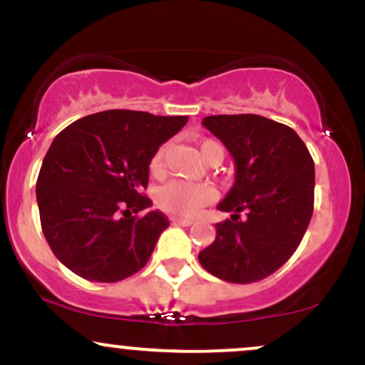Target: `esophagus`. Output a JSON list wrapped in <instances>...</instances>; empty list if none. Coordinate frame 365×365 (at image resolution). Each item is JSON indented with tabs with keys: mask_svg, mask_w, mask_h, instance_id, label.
Returning <instances> with one entry per match:
<instances>
[{
	"mask_svg": "<svg viewBox=\"0 0 365 365\" xmlns=\"http://www.w3.org/2000/svg\"><path fill=\"white\" fill-rule=\"evenodd\" d=\"M171 221H173L175 225H182V226H190L194 225V220H190V217H180V216H171L170 217Z\"/></svg>",
	"mask_w": 365,
	"mask_h": 365,
	"instance_id": "esophagus-1",
	"label": "esophagus"
}]
</instances>
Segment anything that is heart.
Returning <instances> with one entry per match:
<instances>
[{
    "instance_id": "heart-1",
    "label": "heart",
    "mask_w": 365,
    "mask_h": 365,
    "mask_svg": "<svg viewBox=\"0 0 365 365\" xmlns=\"http://www.w3.org/2000/svg\"><path fill=\"white\" fill-rule=\"evenodd\" d=\"M200 156L207 165H220L225 158V149L220 142L206 139L199 144ZM166 153L168 145L163 144L156 149V153L150 158V171L154 175L161 173L165 168ZM215 192L209 185L202 183H185V182H168L158 190L156 200L158 206L165 211L173 212V215L192 216L199 211L200 207L206 206L212 200Z\"/></svg>"
}]
</instances>
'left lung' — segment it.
<instances>
[{"mask_svg":"<svg viewBox=\"0 0 365 365\" xmlns=\"http://www.w3.org/2000/svg\"><path fill=\"white\" fill-rule=\"evenodd\" d=\"M202 125L235 159V183L217 204L232 220L216 223L199 261L223 282H261L292 257L311 221L312 156L295 130L264 116L216 115Z\"/></svg>","mask_w":365,"mask_h":365,"instance_id":"obj_1","label":"left lung"}]
</instances>
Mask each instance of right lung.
Wrapping results in <instances>:
<instances>
[{"instance_id":"1","label":"right lung","mask_w":365,"mask_h":365,"mask_svg":"<svg viewBox=\"0 0 365 365\" xmlns=\"http://www.w3.org/2000/svg\"><path fill=\"white\" fill-rule=\"evenodd\" d=\"M187 116L108 110L54 137L36 183L41 226L53 254L83 279L116 283L140 271L170 226L144 195L150 158Z\"/></svg>"}]
</instances>
